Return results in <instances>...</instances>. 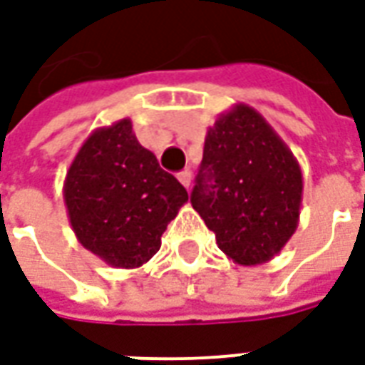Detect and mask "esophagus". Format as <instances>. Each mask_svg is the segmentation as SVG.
I'll return each mask as SVG.
<instances>
[{
	"label": "esophagus",
	"instance_id": "obj_1",
	"mask_svg": "<svg viewBox=\"0 0 365 365\" xmlns=\"http://www.w3.org/2000/svg\"><path fill=\"white\" fill-rule=\"evenodd\" d=\"M177 179L180 180V185L185 186V188H188V186H190V180H192V175H190V171H180L179 175H177Z\"/></svg>",
	"mask_w": 365,
	"mask_h": 365
}]
</instances>
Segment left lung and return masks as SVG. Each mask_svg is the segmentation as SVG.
<instances>
[{
    "label": "left lung",
    "instance_id": "obj_1",
    "mask_svg": "<svg viewBox=\"0 0 365 365\" xmlns=\"http://www.w3.org/2000/svg\"><path fill=\"white\" fill-rule=\"evenodd\" d=\"M303 177L264 116L239 103L208 128L192 208L241 267L272 260L299 223Z\"/></svg>",
    "mask_w": 365,
    "mask_h": 365
}]
</instances>
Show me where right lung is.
I'll list each match as a JSON object with an SVG mask.
<instances>
[{"label":"right lung","instance_id":"obj_1","mask_svg":"<svg viewBox=\"0 0 365 365\" xmlns=\"http://www.w3.org/2000/svg\"><path fill=\"white\" fill-rule=\"evenodd\" d=\"M186 200L185 186L138 142L130 118L91 132L63 180L77 241L114 268L145 264Z\"/></svg>","mask_w":365,"mask_h":365}]
</instances>
